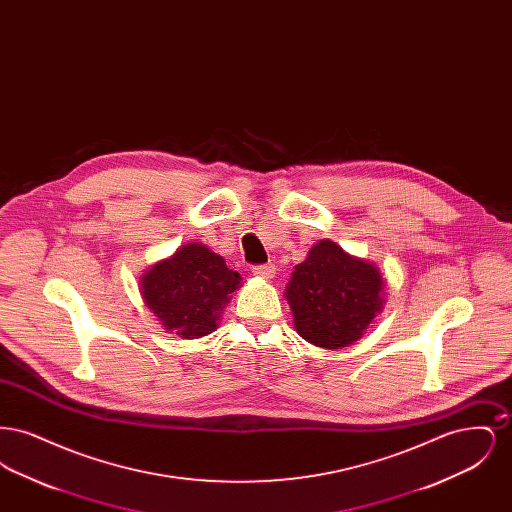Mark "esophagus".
<instances>
[{
    "label": "esophagus",
    "mask_w": 512,
    "mask_h": 512,
    "mask_svg": "<svg viewBox=\"0 0 512 512\" xmlns=\"http://www.w3.org/2000/svg\"><path fill=\"white\" fill-rule=\"evenodd\" d=\"M274 272H276L274 265H259V267H253V274H255L257 278H263V280H270V278L274 276Z\"/></svg>",
    "instance_id": "esophagus-1"
}]
</instances>
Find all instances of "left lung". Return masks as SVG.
Segmentation results:
<instances>
[{
	"label": "left lung",
	"mask_w": 512,
	"mask_h": 512,
	"mask_svg": "<svg viewBox=\"0 0 512 512\" xmlns=\"http://www.w3.org/2000/svg\"><path fill=\"white\" fill-rule=\"evenodd\" d=\"M386 280L374 263L320 240L295 265L284 297L303 340L341 349L361 340L386 303Z\"/></svg>",
	"instance_id": "1"
}]
</instances>
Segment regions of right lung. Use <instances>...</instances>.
<instances>
[{
  "label": "right lung",
  "instance_id": "right-lung-1",
  "mask_svg": "<svg viewBox=\"0 0 512 512\" xmlns=\"http://www.w3.org/2000/svg\"><path fill=\"white\" fill-rule=\"evenodd\" d=\"M242 286L240 272L205 244L182 245L140 278L147 309L163 330L184 340L203 338L219 328L220 313Z\"/></svg>",
  "mask_w": 512,
  "mask_h": 512
}]
</instances>
